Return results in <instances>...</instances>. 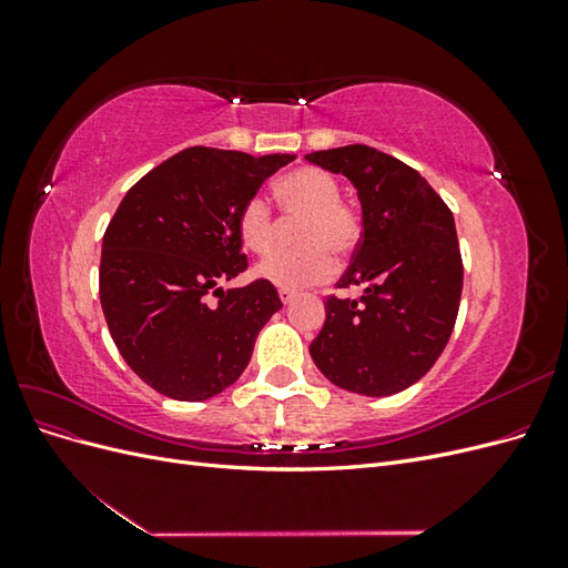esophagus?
I'll return each mask as SVG.
<instances>
[{
    "label": "esophagus",
    "instance_id": "obj_1",
    "mask_svg": "<svg viewBox=\"0 0 568 568\" xmlns=\"http://www.w3.org/2000/svg\"><path fill=\"white\" fill-rule=\"evenodd\" d=\"M280 298H282V303H284V305H288L291 301L296 298V291H291V288H280Z\"/></svg>",
    "mask_w": 568,
    "mask_h": 568
}]
</instances>
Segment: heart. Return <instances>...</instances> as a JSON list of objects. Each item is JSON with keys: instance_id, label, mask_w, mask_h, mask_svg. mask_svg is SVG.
<instances>
[{"instance_id": "obj_1", "label": "heart", "mask_w": 568, "mask_h": 568, "mask_svg": "<svg viewBox=\"0 0 568 568\" xmlns=\"http://www.w3.org/2000/svg\"><path fill=\"white\" fill-rule=\"evenodd\" d=\"M274 196L286 220H298L294 242L298 248L274 253L255 267L261 280L280 288H305L334 277V255H351L363 239V217L341 199L338 180L324 168L303 165L282 175ZM236 232L246 251L267 255L280 242V225L263 196H248L236 215Z\"/></svg>"}]
</instances>
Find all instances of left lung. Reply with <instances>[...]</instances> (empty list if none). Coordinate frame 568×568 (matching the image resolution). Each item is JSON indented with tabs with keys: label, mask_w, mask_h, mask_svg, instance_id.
Instances as JSON below:
<instances>
[{
	"label": "left lung",
	"mask_w": 568,
	"mask_h": 568,
	"mask_svg": "<svg viewBox=\"0 0 568 568\" xmlns=\"http://www.w3.org/2000/svg\"><path fill=\"white\" fill-rule=\"evenodd\" d=\"M305 159L346 175L363 203V239L336 288L365 294L326 296L311 355L346 390L374 398L405 390L434 367L457 320L464 267L453 211L415 168L372 146Z\"/></svg>",
	"instance_id": "left-lung-1"
}]
</instances>
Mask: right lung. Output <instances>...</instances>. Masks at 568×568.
Masks as SVG:
<instances>
[{"mask_svg":"<svg viewBox=\"0 0 568 568\" xmlns=\"http://www.w3.org/2000/svg\"><path fill=\"white\" fill-rule=\"evenodd\" d=\"M288 161L192 146L120 201L101 246L99 298L120 355L153 390L199 403L246 369L282 301L265 280L227 291L220 282L248 270L239 209Z\"/></svg>","mask_w":568,"mask_h":568,"instance_id":"right-lung-1","label":"right lung"}]
</instances>
